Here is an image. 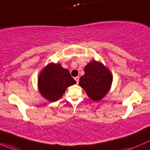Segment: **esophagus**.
Returning a JSON list of instances; mask_svg holds the SVG:
<instances>
[{"label": "esophagus", "mask_w": 150, "mask_h": 150, "mask_svg": "<svg viewBox=\"0 0 150 150\" xmlns=\"http://www.w3.org/2000/svg\"><path fill=\"white\" fill-rule=\"evenodd\" d=\"M79 76H78V77H75V81H76V82H77V83H79Z\"/></svg>", "instance_id": "34e87169"}]
</instances>
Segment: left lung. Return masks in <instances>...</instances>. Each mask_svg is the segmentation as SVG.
<instances>
[{"instance_id": "obj_1", "label": "left lung", "mask_w": 150, "mask_h": 150, "mask_svg": "<svg viewBox=\"0 0 150 150\" xmlns=\"http://www.w3.org/2000/svg\"><path fill=\"white\" fill-rule=\"evenodd\" d=\"M85 75L80 78L79 84L88 96L94 101H99L109 91L112 82L109 69L100 62L92 61L84 68Z\"/></svg>"}]
</instances>
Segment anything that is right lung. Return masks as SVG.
I'll return each mask as SVG.
<instances>
[{"mask_svg": "<svg viewBox=\"0 0 150 150\" xmlns=\"http://www.w3.org/2000/svg\"><path fill=\"white\" fill-rule=\"evenodd\" d=\"M76 83L69 70L60 64H49L41 72L38 88L42 96L50 102H56L63 96L67 88Z\"/></svg>", "mask_w": 150, "mask_h": 150, "instance_id": "obj_1", "label": "right lung"}]
</instances>
